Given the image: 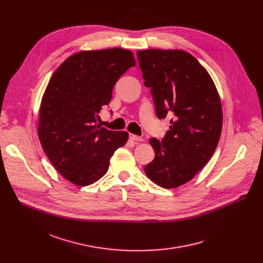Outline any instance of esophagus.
Here are the masks:
<instances>
[{
    "instance_id": "obj_1",
    "label": "esophagus",
    "mask_w": 263,
    "mask_h": 263,
    "mask_svg": "<svg viewBox=\"0 0 263 263\" xmlns=\"http://www.w3.org/2000/svg\"><path fill=\"white\" fill-rule=\"evenodd\" d=\"M129 138L133 141H142L143 138L140 137V136H137V135H134V134H129Z\"/></svg>"
}]
</instances>
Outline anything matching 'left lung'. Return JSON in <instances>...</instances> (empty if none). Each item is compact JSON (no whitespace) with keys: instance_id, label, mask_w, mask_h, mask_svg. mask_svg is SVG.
Segmentation results:
<instances>
[{"instance_id":"8db88e82","label":"left lung","mask_w":263,"mask_h":263,"mask_svg":"<svg viewBox=\"0 0 263 263\" xmlns=\"http://www.w3.org/2000/svg\"><path fill=\"white\" fill-rule=\"evenodd\" d=\"M137 58L157 118H171L163 139H149L155 158L144 173L157 185L176 189L213 155L221 132L220 100L209 73L190 53L151 49L138 51Z\"/></svg>"}]
</instances>
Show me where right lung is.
<instances>
[{
	"mask_svg": "<svg viewBox=\"0 0 263 263\" xmlns=\"http://www.w3.org/2000/svg\"><path fill=\"white\" fill-rule=\"evenodd\" d=\"M132 66L133 54L114 48L73 54L52 74L41 104L39 136L49 160L69 182L86 186L101 179L127 142L126 131L108 130L97 120Z\"/></svg>",
	"mask_w": 263,
	"mask_h": 263,
	"instance_id": "obj_1",
	"label": "right lung"
}]
</instances>
